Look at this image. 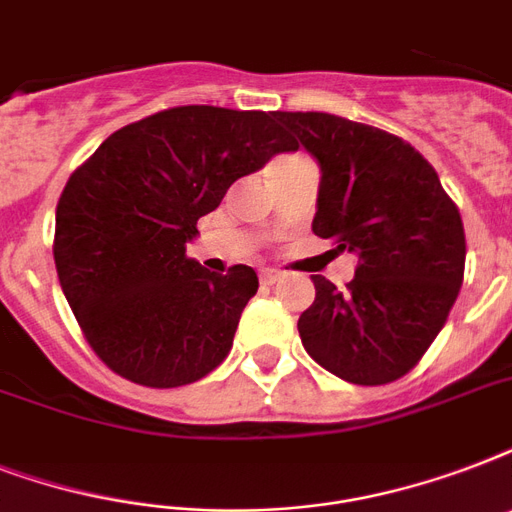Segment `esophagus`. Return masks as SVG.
Here are the masks:
<instances>
[{"label":"esophagus","instance_id":"obj_1","mask_svg":"<svg viewBox=\"0 0 512 512\" xmlns=\"http://www.w3.org/2000/svg\"><path fill=\"white\" fill-rule=\"evenodd\" d=\"M279 279L281 271H276V268H263V271H260V281H263V284H276Z\"/></svg>","mask_w":512,"mask_h":512}]
</instances>
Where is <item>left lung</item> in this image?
<instances>
[{
	"label": "left lung",
	"mask_w": 512,
	"mask_h": 512,
	"mask_svg": "<svg viewBox=\"0 0 512 512\" xmlns=\"http://www.w3.org/2000/svg\"><path fill=\"white\" fill-rule=\"evenodd\" d=\"M321 172L313 233L358 255L348 289L313 276L300 316L313 361L356 385L404 377L436 340L465 273V231L428 159L406 140L321 111H276Z\"/></svg>",
	"instance_id": "1"
}]
</instances>
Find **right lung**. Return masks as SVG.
<instances>
[{"label":"right lung","instance_id":"1","mask_svg":"<svg viewBox=\"0 0 512 512\" xmlns=\"http://www.w3.org/2000/svg\"><path fill=\"white\" fill-rule=\"evenodd\" d=\"M273 116L159 111L116 130L68 177L55 209V268L84 337L116 374L177 388L228 356L257 273L207 271L185 244L239 177L297 151Z\"/></svg>","mask_w":512,"mask_h":512}]
</instances>
